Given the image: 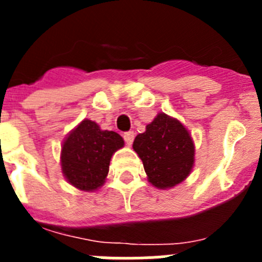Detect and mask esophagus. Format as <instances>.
<instances>
[{"label": "esophagus", "mask_w": 262, "mask_h": 262, "mask_svg": "<svg viewBox=\"0 0 262 262\" xmlns=\"http://www.w3.org/2000/svg\"><path fill=\"white\" fill-rule=\"evenodd\" d=\"M123 138H124V142H126V144L131 145L134 142V138H135V134H134L133 131H128V133L124 134Z\"/></svg>", "instance_id": "1"}]
</instances>
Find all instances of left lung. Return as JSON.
Listing matches in <instances>:
<instances>
[{
    "label": "left lung",
    "mask_w": 262,
    "mask_h": 262,
    "mask_svg": "<svg viewBox=\"0 0 262 262\" xmlns=\"http://www.w3.org/2000/svg\"><path fill=\"white\" fill-rule=\"evenodd\" d=\"M134 151L142 159L148 181L157 189H169L190 174L194 143L184 124L164 113L147 124L134 140Z\"/></svg>",
    "instance_id": "left-lung-1"
}]
</instances>
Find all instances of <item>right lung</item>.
<instances>
[{"mask_svg": "<svg viewBox=\"0 0 262 262\" xmlns=\"http://www.w3.org/2000/svg\"><path fill=\"white\" fill-rule=\"evenodd\" d=\"M123 145L119 134L103 131L96 122L84 119L62 143V174L80 190H97L105 182L111 156Z\"/></svg>", "mask_w": 262, "mask_h": 262, "instance_id": "obj_1", "label": "right lung"}]
</instances>
